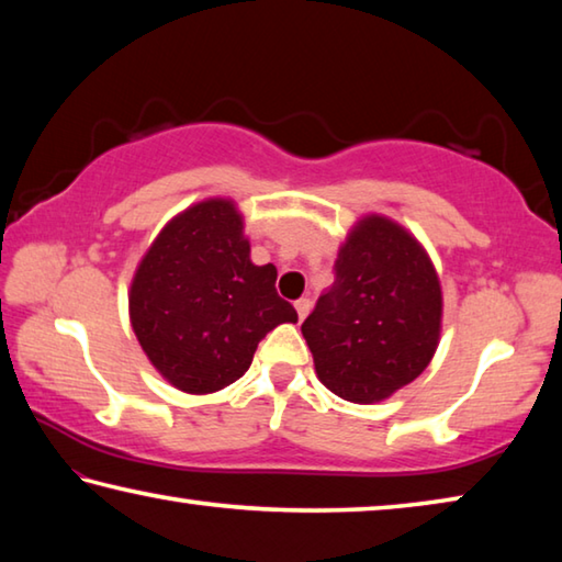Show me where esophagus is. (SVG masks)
I'll return each instance as SVG.
<instances>
[{"instance_id": "esophagus-1", "label": "esophagus", "mask_w": 562, "mask_h": 562, "mask_svg": "<svg viewBox=\"0 0 562 562\" xmlns=\"http://www.w3.org/2000/svg\"><path fill=\"white\" fill-rule=\"evenodd\" d=\"M294 310H297V317L300 319H304L310 315V310H312V302L307 300V297H300L297 302H294Z\"/></svg>"}]
</instances>
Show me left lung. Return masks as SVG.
Here are the masks:
<instances>
[{"label":"left lung","mask_w":562,"mask_h":562,"mask_svg":"<svg viewBox=\"0 0 562 562\" xmlns=\"http://www.w3.org/2000/svg\"><path fill=\"white\" fill-rule=\"evenodd\" d=\"M441 284L414 235L367 215L339 247L335 284L302 322L319 382L374 404L429 367L441 335Z\"/></svg>","instance_id":"8db88e82"}]
</instances>
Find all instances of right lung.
Returning a JSON list of instances; mask_svg holds the SVG:
<instances>
[{"instance_id": "1", "label": "right lung", "mask_w": 562, "mask_h": 562, "mask_svg": "<svg viewBox=\"0 0 562 562\" xmlns=\"http://www.w3.org/2000/svg\"><path fill=\"white\" fill-rule=\"evenodd\" d=\"M274 265H255L233 201L211 198L176 215L140 260L131 327L160 376L213 394L240 379L260 339L297 312L274 290Z\"/></svg>"}]
</instances>
